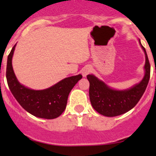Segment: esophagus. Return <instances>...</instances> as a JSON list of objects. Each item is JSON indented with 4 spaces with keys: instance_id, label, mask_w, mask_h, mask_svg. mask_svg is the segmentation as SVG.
Here are the masks:
<instances>
[{
    "instance_id": "obj_1",
    "label": "esophagus",
    "mask_w": 156,
    "mask_h": 156,
    "mask_svg": "<svg viewBox=\"0 0 156 156\" xmlns=\"http://www.w3.org/2000/svg\"><path fill=\"white\" fill-rule=\"evenodd\" d=\"M91 70H92V69H91V67H89V66H87V67H83V69L81 70L82 76H83V77H87L89 74V73H90Z\"/></svg>"
}]
</instances>
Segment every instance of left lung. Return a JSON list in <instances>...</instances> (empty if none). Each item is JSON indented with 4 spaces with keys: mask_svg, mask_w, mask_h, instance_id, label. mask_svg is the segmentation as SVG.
<instances>
[{
    "mask_svg": "<svg viewBox=\"0 0 156 156\" xmlns=\"http://www.w3.org/2000/svg\"><path fill=\"white\" fill-rule=\"evenodd\" d=\"M145 55L144 76L139 83L125 89H115L107 85L94 75L87 76L89 82V98L93 108L105 117H116L131 110L141 99L150 80V65L145 48L141 44Z\"/></svg>",
    "mask_w": 156,
    "mask_h": 156,
    "instance_id": "left-lung-1",
    "label": "left lung"
}]
</instances>
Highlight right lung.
Returning a JSON list of instances; mask_svg holds the SVG:
<instances>
[{
  "label": "right lung",
  "instance_id": "1",
  "mask_svg": "<svg viewBox=\"0 0 156 156\" xmlns=\"http://www.w3.org/2000/svg\"><path fill=\"white\" fill-rule=\"evenodd\" d=\"M16 44L7 58L6 80L13 96L26 112L39 118L52 119L59 117L67 106L68 96L80 74L65 78L49 88L34 90L25 87L17 80L12 67V57Z\"/></svg>",
  "mask_w": 156,
  "mask_h": 156
}]
</instances>
